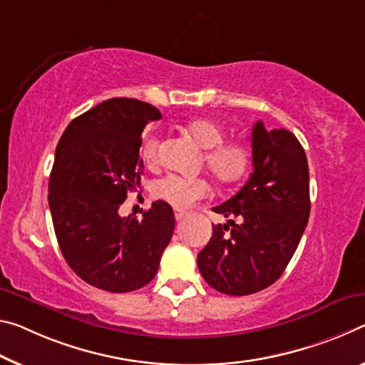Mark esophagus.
Returning <instances> with one entry per match:
<instances>
[{
  "label": "esophagus",
  "mask_w": 365,
  "mask_h": 365,
  "mask_svg": "<svg viewBox=\"0 0 365 365\" xmlns=\"http://www.w3.org/2000/svg\"><path fill=\"white\" fill-rule=\"evenodd\" d=\"M185 217H187V212L182 211V210H177L175 211V219H177V221H182V219H185Z\"/></svg>",
  "instance_id": "1"
}]
</instances>
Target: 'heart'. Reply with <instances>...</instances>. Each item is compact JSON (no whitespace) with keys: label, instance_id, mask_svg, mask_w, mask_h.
<instances>
[{"label":"heart","instance_id":"b5f03b06","mask_svg":"<svg viewBox=\"0 0 365 365\" xmlns=\"http://www.w3.org/2000/svg\"><path fill=\"white\" fill-rule=\"evenodd\" d=\"M185 130L193 140L206 149L205 162L207 170L219 183L230 185L244 178L252 167L253 151L248 143L240 140H225V131L217 121L211 118H195L185 125ZM159 136H144L141 143V158L149 165L158 162ZM210 183L201 177H185L170 173L154 183L153 195L175 210H185L195 201L210 193Z\"/></svg>","mask_w":365,"mask_h":365}]
</instances>
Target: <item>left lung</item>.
I'll use <instances>...</instances> for the list:
<instances>
[{
	"label": "left lung",
	"mask_w": 365,
	"mask_h": 365,
	"mask_svg": "<svg viewBox=\"0 0 365 365\" xmlns=\"http://www.w3.org/2000/svg\"><path fill=\"white\" fill-rule=\"evenodd\" d=\"M252 151L250 178L212 207L227 224H212L211 240L196 258L207 284L227 296L255 294L279 279L309 222V164L297 138L257 121Z\"/></svg>",
	"instance_id": "1"
}]
</instances>
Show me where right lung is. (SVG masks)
I'll list each match as a JSON object with an SVG mask.
<instances>
[{
    "label": "right lung",
    "instance_id": "right-lung-1",
    "mask_svg": "<svg viewBox=\"0 0 365 365\" xmlns=\"http://www.w3.org/2000/svg\"><path fill=\"white\" fill-rule=\"evenodd\" d=\"M159 118L151 103L115 97L74 118L56 146L48 182L55 235L69 268L97 289L146 286L172 239L175 216L164 201L141 219L118 214L144 172L141 133Z\"/></svg>",
    "mask_w": 365,
    "mask_h": 365
}]
</instances>
